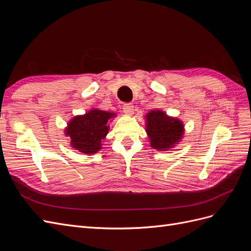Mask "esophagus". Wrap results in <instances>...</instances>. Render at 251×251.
Wrapping results in <instances>:
<instances>
[{
  "mask_svg": "<svg viewBox=\"0 0 251 251\" xmlns=\"http://www.w3.org/2000/svg\"><path fill=\"white\" fill-rule=\"evenodd\" d=\"M124 112L126 115H132L134 112V105L132 103H125L124 104Z\"/></svg>",
  "mask_w": 251,
  "mask_h": 251,
  "instance_id": "obj_1",
  "label": "esophagus"
}]
</instances>
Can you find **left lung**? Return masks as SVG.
Instances as JSON below:
<instances>
[{"label":"left lung","mask_w":251,"mask_h":251,"mask_svg":"<svg viewBox=\"0 0 251 251\" xmlns=\"http://www.w3.org/2000/svg\"><path fill=\"white\" fill-rule=\"evenodd\" d=\"M146 118V128L151 148L157 151H169L180 142L184 134V126L181 120L170 117L159 110L149 112Z\"/></svg>","instance_id":"left-lung-1"}]
</instances>
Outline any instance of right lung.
<instances>
[{"label": "right lung", "mask_w": 251, "mask_h": 251, "mask_svg": "<svg viewBox=\"0 0 251 251\" xmlns=\"http://www.w3.org/2000/svg\"><path fill=\"white\" fill-rule=\"evenodd\" d=\"M115 116V113L92 109L85 115L72 118L68 123L65 135L70 137L73 149L87 155L95 154L101 150V140L109 132V120Z\"/></svg>", "instance_id": "add662e5"}]
</instances>
